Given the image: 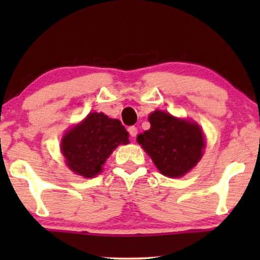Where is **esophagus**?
I'll use <instances>...</instances> for the list:
<instances>
[{
    "label": "esophagus",
    "instance_id": "esophagus-1",
    "mask_svg": "<svg viewBox=\"0 0 260 260\" xmlns=\"http://www.w3.org/2000/svg\"><path fill=\"white\" fill-rule=\"evenodd\" d=\"M127 131H129V134H130V136L131 137H136L137 136V133H138V130H137V127L136 126H130L129 129H127Z\"/></svg>",
    "mask_w": 260,
    "mask_h": 260
}]
</instances>
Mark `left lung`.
Masks as SVG:
<instances>
[{
    "label": "left lung",
    "mask_w": 260,
    "mask_h": 260,
    "mask_svg": "<svg viewBox=\"0 0 260 260\" xmlns=\"http://www.w3.org/2000/svg\"><path fill=\"white\" fill-rule=\"evenodd\" d=\"M149 122L150 129L138 135L137 142L161 174L181 177L197 166L206 145L197 123L159 110L149 115Z\"/></svg>",
    "instance_id": "1"
}]
</instances>
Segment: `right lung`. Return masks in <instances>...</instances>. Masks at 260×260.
<instances>
[{
    "label": "right lung",
    "mask_w": 260,
    "mask_h": 260,
    "mask_svg": "<svg viewBox=\"0 0 260 260\" xmlns=\"http://www.w3.org/2000/svg\"><path fill=\"white\" fill-rule=\"evenodd\" d=\"M129 143V134L118 119L91 112L67 131L61 140L66 166L78 175L91 179L103 170L106 158L119 144Z\"/></svg>",
    "instance_id": "1"
}]
</instances>
